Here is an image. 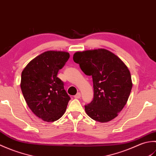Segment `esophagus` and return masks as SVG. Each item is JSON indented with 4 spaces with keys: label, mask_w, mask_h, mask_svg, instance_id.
<instances>
[{
    "label": "esophagus",
    "mask_w": 156,
    "mask_h": 156,
    "mask_svg": "<svg viewBox=\"0 0 156 156\" xmlns=\"http://www.w3.org/2000/svg\"><path fill=\"white\" fill-rule=\"evenodd\" d=\"M80 97H81L80 92H78V93L74 96V98H80Z\"/></svg>",
    "instance_id": "34e87169"
}]
</instances>
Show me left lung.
Instances as JSON below:
<instances>
[{
	"label": "left lung",
	"mask_w": 156,
	"mask_h": 156,
	"mask_svg": "<svg viewBox=\"0 0 156 156\" xmlns=\"http://www.w3.org/2000/svg\"><path fill=\"white\" fill-rule=\"evenodd\" d=\"M73 59L86 75L92 77L94 98L85 105L87 114L101 122L117 117L127 103L133 86L127 66L117 55L102 48L77 51Z\"/></svg>",
	"instance_id": "1"
}]
</instances>
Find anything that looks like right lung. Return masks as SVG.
Listing matches in <instances>:
<instances>
[{"mask_svg": "<svg viewBox=\"0 0 156 156\" xmlns=\"http://www.w3.org/2000/svg\"><path fill=\"white\" fill-rule=\"evenodd\" d=\"M69 58L67 51H45L29 62L21 73L23 97L29 108L43 121H57L66 112L70 97L57 75Z\"/></svg>", "mask_w": 156, "mask_h": 156, "instance_id": "add662e5", "label": "right lung"}]
</instances>
